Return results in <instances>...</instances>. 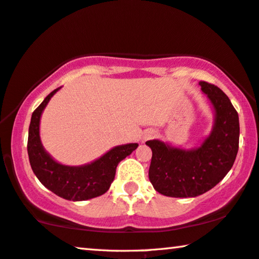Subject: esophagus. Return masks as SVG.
<instances>
[{
    "label": "esophagus",
    "instance_id": "esophagus-1",
    "mask_svg": "<svg viewBox=\"0 0 259 259\" xmlns=\"http://www.w3.org/2000/svg\"><path fill=\"white\" fill-rule=\"evenodd\" d=\"M155 136V131L154 130H146L144 135H143V142L149 141V139L153 138Z\"/></svg>",
    "mask_w": 259,
    "mask_h": 259
}]
</instances>
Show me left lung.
I'll return each instance as SVG.
<instances>
[{"label":"left lung","mask_w":259,"mask_h":259,"mask_svg":"<svg viewBox=\"0 0 259 259\" xmlns=\"http://www.w3.org/2000/svg\"><path fill=\"white\" fill-rule=\"evenodd\" d=\"M213 109L210 134L192 149L160 139L147 141L152 150L149 179L159 194L175 198L203 195L223 180L239 151V114L217 86L199 81Z\"/></svg>","instance_id":"left-lung-1"}]
</instances>
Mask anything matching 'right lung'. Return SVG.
Segmentation results:
<instances>
[{"label":"right lung","instance_id":"right-lung-1","mask_svg":"<svg viewBox=\"0 0 259 259\" xmlns=\"http://www.w3.org/2000/svg\"><path fill=\"white\" fill-rule=\"evenodd\" d=\"M61 88L45 98L31 117L28 128L27 153L31 168L39 181L61 198L80 202L104 195L115 178L118 162L137 149V143L117 145L100 158L80 166L63 165L52 157L41 143L40 120L53 96Z\"/></svg>","mask_w":259,"mask_h":259}]
</instances>
